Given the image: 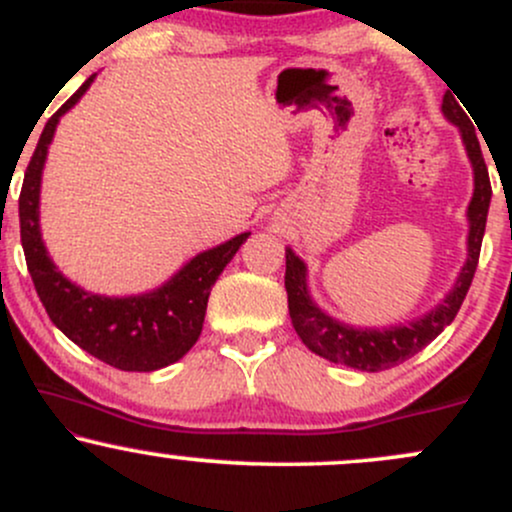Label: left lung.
<instances>
[{
	"instance_id": "1",
	"label": "left lung",
	"mask_w": 512,
	"mask_h": 512,
	"mask_svg": "<svg viewBox=\"0 0 512 512\" xmlns=\"http://www.w3.org/2000/svg\"><path fill=\"white\" fill-rule=\"evenodd\" d=\"M443 113L450 122L460 127L469 161L474 166V197L467 211L469 257L467 264L462 267L455 289L445 296V301L436 310H431L426 317L411 322V325L390 327V330H354V327H346L342 322L327 317L310 301L308 289H305V264L289 248L286 250L284 276L286 293H289V315L298 337L317 356L330 358L332 363H344V366L366 370V373H378V370L395 368L399 363L409 361L411 356L419 354L424 346L431 344L455 320L457 310H460L464 296L472 286L474 272H477L481 238H484L486 214H489L491 202V180L489 168H486L484 156H481L477 132L469 125V117L464 115L460 103L450 93H445L443 98Z\"/></svg>"
}]
</instances>
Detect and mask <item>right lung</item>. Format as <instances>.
<instances>
[{
  "instance_id": "right-lung-1",
  "label": "right lung",
  "mask_w": 512,
  "mask_h": 512,
  "mask_svg": "<svg viewBox=\"0 0 512 512\" xmlns=\"http://www.w3.org/2000/svg\"><path fill=\"white\" fill-rule=\"evenodd\" d=\"M93 76H88L84 86L50 117L28 161L19 195L21 245L33 286L50 320L76 346L96 356L98 361L120 370L149 373V370L170 366L195 346L202 332L211 286L216 284L223 267L233 260L250 233H240L219 248L202 252L195 260L187 262L166 286L144 296H93L64 279L50 262L40 240V173H43L48 144L52 142L57 122L84 96Z\"/></svg>"
}]
</instances>
